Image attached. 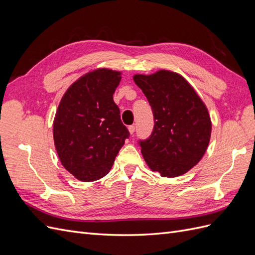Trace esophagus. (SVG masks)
Returning <instances> with one entry per match:
<instances>
[{
    "label": "esophagus",
    "instance_id": "34e87169",
    "mask_svg": "<svg viewBox=\"0 0 255 255\" xmlns=\"http://www.w3.org/2000/svg\"><path fill=\"white\" fill-rule=\"evenodd\" d=\"M128 132H129L130 135H134V133H135V127L134 126H129L128 128Z\"/></svg>",
    "mask_w": 255,
    "mask_h": 255
}]
</instances>
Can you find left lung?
<instances>
[{
	"instance_id": "8db88e82",
	"label": "left lung",
	"mask_w": 255,
	"mask_h": 255,
	"mask_svg": "<svg viewBox=\"0 0 255 255\" xmlns=\"http://www.w3.org/2000/svg\"><path fill=\"white\" fill-rule=\"evenodd\" d=\"M133 80L148 99L155 122L149 139L140 141L146 165L164 177L188 172L210 143L212 120L206 105L176 72L135 74Z\"/></svg>"
}]
</instances>
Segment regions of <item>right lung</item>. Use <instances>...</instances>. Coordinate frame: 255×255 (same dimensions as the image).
I'll list each match as a JSON object with an SVG mask.
<instances>
[{
	"label": "right lung",
	"instance_id": "1",
	"mask_svg": "<svg viewBox=\"0 0 255 255\" xmlns=\"http://www.w3.org/2000/svg\"><path fill=\"white\" fill-rule=\"evenodd\" d=\"M121 72L97 68L72 83L53 121L54 144L60 163L82 182L105 176L129 133L113 95Z\"/></svg>",
	"mask_w": 255,
	"mask_h": 255
}]
</instances>
